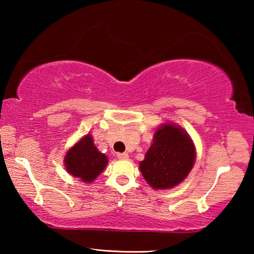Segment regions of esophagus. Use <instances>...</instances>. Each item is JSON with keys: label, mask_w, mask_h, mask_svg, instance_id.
I'll return each instance as SVG.
<instances>
[{"label": "esophagus", "mask_w": 254, "mask_h": 254, "mask_svg": "<svg viewBox=\"0 0 254 254\" xmlns=\"http://www.w3.org/2000/svg\"><path fill=\"white\" fill-rule=\"evenodd\" d=\"M117 157L119 159H126V158H128V154L127 153H118Z\"/></svg>", "instance_id": "obj_1"}]
</instances>
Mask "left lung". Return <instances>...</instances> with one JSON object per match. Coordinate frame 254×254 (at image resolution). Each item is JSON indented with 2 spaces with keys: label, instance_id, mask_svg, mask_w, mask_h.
<instances>
[{
  "label": "left lung",
  "instance_id": "1",
  "mask_svg": "<svg viewBox=\"0 0 254 254\" xmlns=\"http://www.w3.org/2000/svg\"><path fill=\"white\" fill-rule=\"evenodd\" d=\"M195 147L183 128L165 124L157 128L153 144L139 168L146 182L155 190H167L180 184L192 170Z\"/></svg>",
  "mask_w": 254,
  "mask_h": 254
}]
</instances>
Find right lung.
<instances>
[{
  "label": "right lung",
  "mask_w": 254,
  "mask_h": 254,
  "mask_svg": "<svg viewBox=\"0 0 254 254\" xmlns=\"http://www.w3.org/2000/svg\"><path fill=\"white\" fill-rule=\"evenodd\" d=\"M108 163L105 154L93 144L92 136L88 134L71 147L64 157L65 170L83 183L95 181Z\"/></svg>",
  "instance_id": "add662e5"
}]
</instances>
